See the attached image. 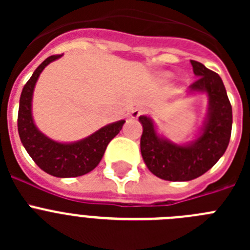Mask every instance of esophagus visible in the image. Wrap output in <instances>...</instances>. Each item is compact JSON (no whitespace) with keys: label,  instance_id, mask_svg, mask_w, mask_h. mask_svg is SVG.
<instances>
[{"label":"esophagus","instance_id":"obj_1","mask_svg":"<svg viewBox=\"0 0 250 250\" xmlns=\"http://www.w3.org/2000/svg\"><path fill=\"white\" fill-rule=\"evenodd\" d=\"M143 114H145V110L141 109V107H139V109L132 110V111H131V118L136 119V118H139V116H140V115H143Z\"/></svg>","mask_w":250,"mask_h":250}]
</instances>
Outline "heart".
I'll use <instances>...</instances> for the list:
<instances>
[{
    "mask_svg": "<svg viewBox=\"0 0 250 250\" xmlns=\"http://www.w3.org/2000/svg\"><path fill=\"white\" fill-rule=\"evenodd\" d=\"M167 77H169V75H167Z\"/></svg>",
    "mask_w": 250,
    "mask_h": 250,
    "instance_id": "1",
    "label": "heart"
}]
</instances>
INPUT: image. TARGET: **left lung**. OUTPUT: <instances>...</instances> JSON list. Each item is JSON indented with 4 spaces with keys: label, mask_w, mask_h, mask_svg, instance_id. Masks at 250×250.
I'll list each match as a JSON object with an SVG mask.
<instances>
[{
    "label": "left lung",
    "mask_w": 250,
    "mask_h": 250,
    "mask_svg": "<svg viewBox=\"0 0 250 250\" xmlns=\"http://www.w3.org/2000/svg\"><path fill=\"white\" fill-rule=\"evenodd\" d=\"M198 77L189 86L190 92L208 95V115L199 136L190 144L178 145L158 135L154 123L147 116H140L143 135L141 155L147 169L158 178L169 182H188L199 178L216 164L228 147L231 134L230 101L222 79L203 63L190 60Z\"/></svg>",
    "instance_id": "1"
}]
</instances>
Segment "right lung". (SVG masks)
I'll list each match as a JSON object with an SVG mask.
<instances>
[{
    "label": "right lung",
    "mask_w": 250,
    "mask_h": 250,
    "mask_svg": "<svg viewBox=\"0 0 250 250\" xmlns=\"http://www.w3.org/2000/svg\"><path fill=\"white\" fill-rule=\"evenodd\" d=\"M61 56L62 55L47 57L23 86L20 98L17 127L22 145L40 169L57 178H75L85 175L98 167L106 146L120 132L125 120L109 124L87 138L70 144L57 143L43 135L32 119V94L43 68Z\"/></svg>",
    "instance_id": "right-lung-1"
}]
</instances>
